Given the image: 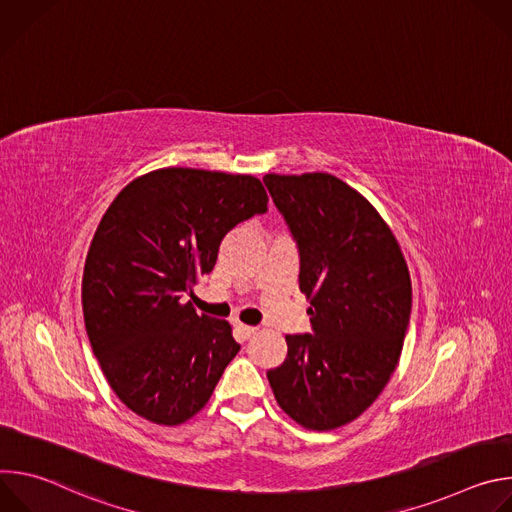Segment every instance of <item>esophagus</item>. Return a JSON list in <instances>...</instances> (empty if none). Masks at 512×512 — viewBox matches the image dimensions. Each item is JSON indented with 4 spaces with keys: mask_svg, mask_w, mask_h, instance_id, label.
Listing matches in <instances>:
<instances>
[{
    "mask_svg": "<svg viewBox=\"0 0 512 512\" xmlns=\"http://www.w3.org/2000/svg\"><path fill=\"white\" fill-rule=\"evenodd\" d=\"M237 332H239V336H241L243 340H249V338H253V336L257 334V328L245 326V324H237Z\"/></svg>",
    "mask_w": 512,
    "mask_h": 512,
    "instance_id": "34e87169",
    "label": "esophagus"
}]
</instances>
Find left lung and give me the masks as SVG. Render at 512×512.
I'll use <instances>...</instances> for the list:
<instances>
[{
    "instance_id": "1",
    "label": "left lung",
    "mask_w": 512,
    "mask_h": 512,
    "mask_svg": "<svg viewBox=\"0 0 512 512\" xmlns=\"http://www.w3.org/2000/svg\"><path fill=\"white\" fill-rule=\"evenodd\" d=\"M300 249L312 334H289L267 371L277 405L328 431L367 411L389 383L411 314V277L377 208L332 174L263 178Z\"/></svg>"
}]
</instances>
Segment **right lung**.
Masks as SVG:
<instances>
[{"mask_svg":"<svg viewBox=\"0 0 512 512\" xmlns=\"http://www.w3.org/2000/svg\"><path fill=\"white\" fill-rule=\"evenodd\" d=\"M259 178L160 168L103 214L83 273V314L113 393L139 417L180 425L210 399L239 352L227 320L182 302L225 235L267 210Z\"/></svg>","mask_w":512,"mask_h":512,"instance_id":"obj_1","label":"right lung"}]
</instances>
